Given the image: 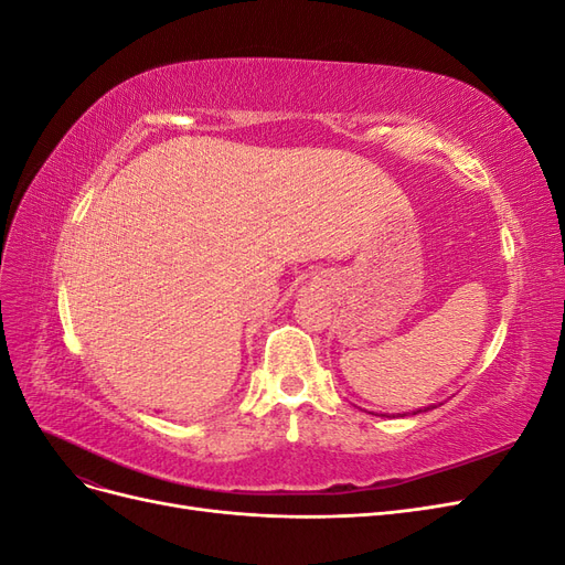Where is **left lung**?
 <instances>
[{"mask_svg":"<svg viewBox=\"0 0 565 565\" xmlns=\"http://www.w3.org/2000/svg\"><path fill=\"white\" fill-rule=\"evenodd\" d=\"M426 409H429V407H426ZM419 413H422V409H419Z\"/></svg>","mask_w":565,"mask_h":565,"instance_id":"left-lung-1","label":"left lung"}]
</instances>
